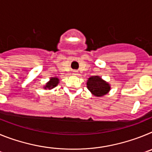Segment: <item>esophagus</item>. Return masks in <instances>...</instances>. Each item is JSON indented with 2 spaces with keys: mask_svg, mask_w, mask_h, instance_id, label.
I'll list each match as a JSON object with an SVG mask.
<instances>
[{
  "mask_svg": "<svg viewBox=\"0 0 152 152\" xmlns=\"http://www.w3.org/2000/svg\"><path fill=\"white\" fill-rule=\"evenodd\" d=\"M73 75H78V73H77V72H74V74Z\"/></svg>",
  "mask_w": 152,
  "mask_h": 152,
  "instance_id": "obj_1",
  "label": "esophagus"
}]
</instances>
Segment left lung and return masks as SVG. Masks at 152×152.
<instances>
[{
	"mask_svg": "<svg viewBox=\"0 0 152 152\" xmlns=\"http://www.w3.org/2000/svg\"><path fill=\"white\" fill-rule=\"evenodd\" d=\"M87 88L94 96L97 97L107 94L111 89L110 84L98 75L91 76L88 78Z\"/></svg>",
	"mask_w": 152,
	"mask_h": 152,
	"instance_id": "8db88e82",
	"label": "left lung"
}]
</instances>
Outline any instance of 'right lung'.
<instances>
[{
	"label": "right lung",
	"instance_id": "obj_1",
	"mask_svg": "<svg viewBox=\"0 0 152 152\" xmlns=\"http://www.w3.org/2000/svg\"><path fill=\"white\" fill-rule=\"evenodd\" d=\"M60 80L58 77H51L49 79V80L48 82L45 84V85L44 86L43 88L45 90H52L54 88H56V86L59 83Z\"/></svg>",
	"mask_w": 152,
	"mask_h": 152
}]
</instances>
